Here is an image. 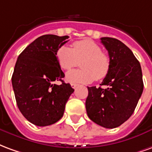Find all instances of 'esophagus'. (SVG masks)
Wrapping results in <instances>:
<instances>
[{"mask_svg":"<svg viewBox=\"0 0 152 152\" xmlns=\"http://www.w3.org/2000/svg\"><path fill=\"white\" fill-rule=\"evenodd\" d=\"M77 86H78V85H77V84H72V87L73 89H76Z\"/></svg>","mask_w":152,"mask_h":152,"instance_id":"1","label":"esophagus"}]
</instances>
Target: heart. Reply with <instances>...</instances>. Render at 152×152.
<instances>
[{
    "instance_id": "1",
    "label": "heart",
    "mask_w": 152,
    "mask_h": 152,
    "mask_svg": "<svg viewBox=\"0 0 152 152\" xmlns=\"http://www.w3.org/2000/svg\"><path fill=\"white\" fill-rule=\"evenodd\" d=\"M58 63L63 70H70L79 66L81 69L66 73V80L72 84L89 83L105 78L107 76L111 60L107 53L94 41L83 40L74 42L72 50L67 46L60 47L56 53Z\"/></svg>"
}]
</instances>
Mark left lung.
Wrapping results in <instances>:
<instances>
[{
	"instance_id": "left-lung-1",
	"label": "left lung",
	"mask_w": 152,
	"mask_h": 152,
	"mask_svg": "<svg viewBox=\"0 0 152 152\" xmlns=\"http://www.w3.org/2000/svg\"><path fill=\"white\" fill-rule=\"evenodd\" d=\"M108 51L111 67L100 86L88 87L86 107L89 118L107 129L116 128L134 113L143 91L141 65L133 52L121 40L102 37Z\"/></svg>"
}]
</instances>
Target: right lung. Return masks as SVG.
<instances>
[{"instance_id":"1","label":"right lung","mask_w":152,"mask_h":152,"mask_svg":"<svg viewBox=\"0 0 152 152\" xmlns=\"http://www.w3.org/2000/svg\"><path fill=\"white\" fill-rule=\"evenodd\" d=\"M69 37L44 35L18 56L12 76L17 105L23 115L37 126L50 125L63 117L65 105L74 92L58 63L56 53ZM55 80L62 82L58 86Z\"/></svg>"}]
</instances>
